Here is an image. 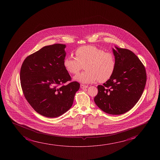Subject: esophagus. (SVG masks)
<instances>
[{"label": "esophagus", "mask_w": 160, "mask_h": 160, "mask_svg": "<svg viewBox=\"0 0 160 160\" xmlns=\"http://www.w3.org/2000/svg\"><path fill=\"white\" fill-rule=\"evenodd\" d=\"M80 88H81L82 89H85V88H88V86L84 85L81 84V85H80Z\"/></svg>", "instance_id": "34e87169"}]
</instances>
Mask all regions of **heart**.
Returning <instances> with one entry per match:
<instances>
[{"label":"heart","mask_w":160,"mask_h":160,"mask_svg":"<svg viewBox=\"0 0 160 160\" xmlns=\"http://www.w3.org/2000/svg\"><path fill=\"white\" fill-rule=\"evenodd\" d=\"M75 55L76 57H66L63 61L64 67L72 74H78L85 66V71L75 77V80L83 83L97 80L104 82L112 77L115 68V59L112 53L87 45L77 48Z\"/></svg>","instance_id":"b5f03b06"}]
</instances>
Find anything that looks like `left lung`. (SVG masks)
<instances>
[{"instance_id":"left-lung-1","label":"left lung","mask_w":160,"mask_h":160,"mask_svg":"<svg viewBox=\"0 0 160 160\" xmlns=\"http://www.w3.org/2000/svg\"><path fill=\"white\" fill-rule=\"evenodd\" d=\"M112 48L115 68L112 77L103 85H98L94 97L96 104L111 115L128 112L142 95L147 81V74L142 62L131 51Z\"/></svg>"}]
</instances>
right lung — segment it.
Returning a JSON list of instances; mask_svg holds the SVG:
<instances>
[{"mask_svg": "<svg viewBox=\"0 0 160 160\" xmlns=\"http://www.w3.org/2000/svg\"><path fill=\"white\" fill-rule=\"evenodd\" d=\"M64 44L44 46L24 59L20 71V81L24 97L38 113L56 118L72 107L80 83L71 80L63 65Z\"/></svg>", "mask_w": 160, "mask_h": 160, "instance_id": "right-lung-1", "label": "right lung"}]
</instances>
